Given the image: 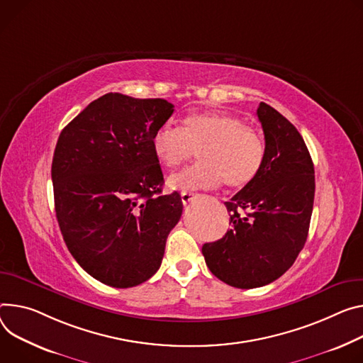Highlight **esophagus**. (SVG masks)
I'll return each mask as SVG.
<instances>
[{
  "label": "esophagus",
  "mask_w": 363,
  "mask_h": 363,
  "mask_svg": "<svg viewBox=\"0 0 363 363\" xmlns=\"http://www.w3.org/2000/svg\"><path fill=\"white\" fill-rule=\"evenodd\" d=\"M194 196H195L194 192H181V201H182V204L186 206L188 203H191Z\"/></svg>",
  "instance_id": "esophagus-1"
}]
</instances>
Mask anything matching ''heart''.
Listing matches in <instances>:
<instances>
[{"label":"heart","instance_id":"obj_1","mask_svg":"<svg viewBox=\"0 0 363 363\" xmlns=\"http://www.w3.org/2000/svg\"><path fill=\"white\" fill-rule=\"evenodd\" d=\"M150 145L153 156L164 168H177L194 152H201L200 164L168 179L171 189L182 192L211 189L224 182L243 188L259 175L267 155L257 130L236 116L216 111L188 114L181 127L160 125Z\"/></svg>","mask_w":363,"mask_h":363}]
</instances>
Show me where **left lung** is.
<instances>
[{"label": "left lung", "instance_id": "8db88e82", "mask_svg": "<svg viewBox=\"0 0 363 363\" xmlns=\"http://www.w3.org/2000/svg\"><path fill=\"white\" fill-rule=\"evenodd\" d=\"M265 162L259 175L224 206L230 230L203 255L220 281L242 289L284 275L303 250L314 203V164L304 139L281 113L260 103Z\"/></svg>", "mask_w": 363, "mask_h": 363}]
</instances>
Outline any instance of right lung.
I'll return each instance as SVG.
<instances>
[{"instance_id": "add662e5", "label": "right lung", "mask_w": 363, "mask_h": 363, "mask_svg": "<svg viewBox=\"0 0 363 363\" xmlns=\"http://www.w3.org/2000/svg\"><path fill=\"white\" fill-rule=\"evenodd\" d=\"M174 104L108 92L57 139L52 182L57 223L71 255L96 281L136 286L159 269L182 214L177 191L162 195L152 136Z\"/></svg>"}]
</instances>
